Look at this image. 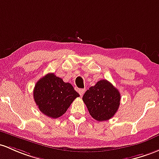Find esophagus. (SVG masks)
Here are the masks:
<instances>
[{"label":"esophagus","instance_id":"obj_1","mask_svg":"<svg viewBox=\"0 0 159 159\" xmlns=\"http://www.w3.org/2000/svg\"><path fill=\"white\" fill-rule=\"evenodd\" d=\"M84 93H85V89H79V93L80 96H83Z\"/></svg>","mask_w":159,"mask_h":159}]
</instances>
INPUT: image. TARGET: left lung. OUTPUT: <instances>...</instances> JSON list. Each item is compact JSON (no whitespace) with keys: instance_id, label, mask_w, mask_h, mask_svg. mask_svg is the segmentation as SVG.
<instances>
[{"instance_id":"1","label":"left lung","mask_w":159,"mask_h":159,"mask_svg":"<svg viewBox=\"0 0 159 159\" xmlns=\"http://www.w3.org/2000/svg\"><path fill=\"white\" fill-rule=\"evenodd\" d=\"M90 115L98 121L107 120L114 117L120 105V94L110 82L99 80L83 95Z\"/></svg>"}]
</instances>
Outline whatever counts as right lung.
Wrapping results in <instances>:
<instances>
[{"label":"right lung","instance_id":"1","mask_svg":"<svg viewBox=\"0 0 159 159\" xmlns=\"http://www.w3.org/2000/svg\"><path fill=\"white\" fill-rule=\"evenodd\" d=\"M79 96L70 83H64L54 73H48L41 78L33 91L34 100L40 111L52 118L62 116Z\"/></svg>","mask_w":159,"mask_h":159}]
</instances>
